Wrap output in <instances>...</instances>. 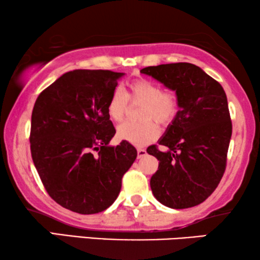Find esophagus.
I'll return each mask as SVG.
<instances>
[{
    "mask_svg": "<svg viewBox=\"0 0 260 260\" xmlns=\"http://www.w3.org/2000/svg\"><path fill=\"white\" fill-rule=\"evenodd\" d=\"M145 155H147V150H145V149H143V148H138L137 149V157L138 158L144 157Z\"/></svg>",
    "mask_w": 260,
    "mask_h": 260,
    "instance_id": "esophagus-1",
    "label": "esophagus"
}]
</instances>
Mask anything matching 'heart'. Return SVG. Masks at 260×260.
<instances>
[{
  "label": "heart",
  "instance_id": "obj_1",
  "mask_svg": "<svg viewBox=\"0 0 260 260\" xmlns=\"http://www.w3.org/2000/svg\"><path fill=\"white\" fill-rule=\"evenodd\" d=\"M130 102L143 104L141 110L142 122H126L118 127V136L131 144L142 147L158 137L161 125H169L175 118L179 103L176 94L170 90H161L155 81L145 78L135 79L127 85L125 93L115 88L108 102V113L113 122H122L125 118Z\"/></svg>",
  "mask_w": 260,
  "mask_h": 260
}]
</instances>
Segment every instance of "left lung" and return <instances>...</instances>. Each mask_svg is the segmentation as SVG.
I'll return each mask as SVG.
<instances>
[{
    "mask_svg": "<svg viewBox=\"0 0 260 260\" xmlns=\"http://www.w3.org/2000/svg\"><path fill=\"white\" fill-rule=\"evenodd\" d=\"M151 76L175 91L179 111L159 138L147 149L158 159L150 179L154 197L167 207L182 209L204 202L221 180L232 136L225 91L200 67L189 62L149 66Z\"/></svg>",
    "mask_w": 260,
    "mask_h": 260,
    "instance_id": "obj_1",
    "label": "left lung"
}]
</instances>
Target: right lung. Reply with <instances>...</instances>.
Masks as SVG:
<instances>
[{
  "label": "right lung",
  "mask_w": 260,
  "mask_h": 260,
  "mask_svg": "<svg viewBox=\"0 0 260 260\" xmlns=\"http://www.w3.org/2000/svg\"><path fill=\"white\" fill-rule=\"evenodd\" d=\"M124 73L74 70L39 94L31 112L30 152L45 189L79 214L110 207L137 150L129 142L109 145L116 129L108 102Z\"/></svg>",
  "instance_id": "obj_1"
}]
</instances>
